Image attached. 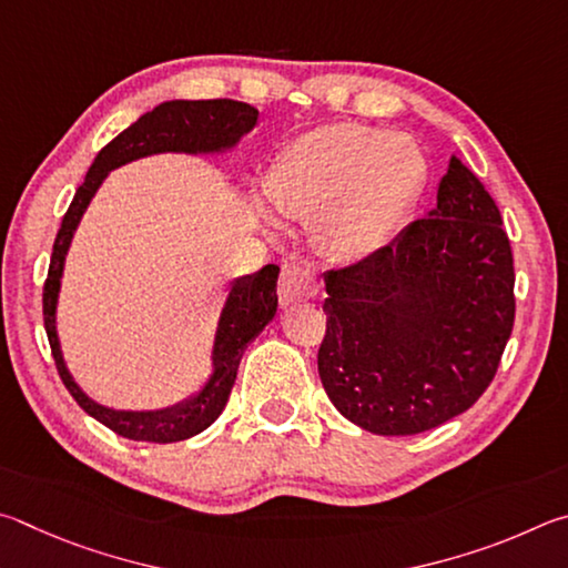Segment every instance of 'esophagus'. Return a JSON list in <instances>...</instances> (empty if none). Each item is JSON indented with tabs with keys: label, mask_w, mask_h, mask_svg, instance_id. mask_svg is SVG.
<instances>
[{
	"label": "esophagus",
	"mask_w": 568,
	"mask_h": 568,
	"mask_svg": "<svg viewBox=\"0 0 568 568\" xmlns=\"http://www.w3.org/2000/svg\"><path fill=\"white\" fill-rule=\"evenodd\" d=\"M316 292H320V286H316L310 268L296 262L284 264L282 278H278V302H282L284 310L314 300Z\"/></svg>",
	"instance_id": "34e87169"
}]
</instances>
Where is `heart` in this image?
I'll return each mask as SVG.
<instances>
[{
  "label": "heart",
  "mask_w": 568,
  "mask_h": 568,
  "mask_svg": "<svg viewBox=\"0 0 568 568\" xmlns=\"http://www.w3.org/2000/svg\"><path fill=\"white\" fill-rule=\"evenodd\" d=\"M424 156L412 139L334 124L296 139L266 179L278 212L320 222L336 256L364 258L389 242L422 192Z\"/></svg>",
  "instance_id": "b5f03b06"
}]
</instances>
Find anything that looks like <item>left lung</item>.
Segmentation results:
<instances>
[{
	"instance_id": "8db88e82",
	"label": "left lung",
	"mask_w": 568,
	"mask_h": 568,
	"mask_svg": "<svg viewBox=\"0 0 568 568\" xmlns=\"http://www.w3.org/2000/svg\"><path fill=\"white\" fill-rule=\"evenodd\" d=\"M499 206L452 156L436 206L364 262L324 274L320 376L352 424L409 436L464 414L514 326V256Z\"/></svg>"
}]
</instances>
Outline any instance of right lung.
I'll use <instances>...</instances> for the list:
<instances>
[{"instance_id":"obj_1","label":"right lung","mask_w":568,"mask_h":568,"mask_svg":"<svg viewBox=\"0 0 568 568\" xmlns=\"http://www.w3.org/2000/svg\"><path fill=\"white\" fill-rule=\"evenodd\" d=\"M256 119L258 112L252 104L234 102V99H172V102H162L152 112L139 116L134 124H129L97 154L84 176V184L77 189L62 219L44 282V329L49 346H52L57 372L77 404L97 422H102L119 436H126V439L154 444L184 442L219 419L229 402V394H232L244 349L264 332V326L276 314L278 266L266 264L254 274L236 276L229 282L222 312H219L212 356H209V374L199 384V389L174 404L159 406V409H114V406L94 402L74 382L57 332V304L59 292H62L64 262L77 226L92 204L99 186L114 169L154 154H229L239 146L242 136L256 126Z\"/></svg>"}]
</instances>
